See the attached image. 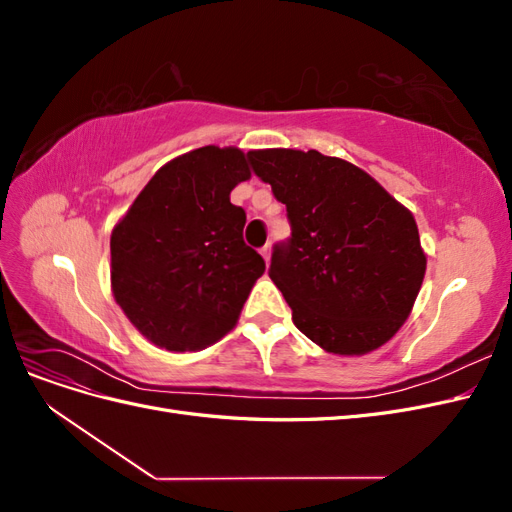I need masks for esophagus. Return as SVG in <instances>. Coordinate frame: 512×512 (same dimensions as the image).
Listing matches in <instances>:
<instances>
[{"label":"esophagus","mask_w":512,"mask_h":512,"mask_svg":"<svg viewBox=\"0 0 512 512\" xmlns=\"http://www.w3.org/2000/svg\"><path fill=\"white\" fill-rule=\"evenodd\" d=\"M260 254H262V258H265V262H269V258H271V243L262 245L260 247Z\"/></svg>","instance_id":"obj_1"}]
</instances>
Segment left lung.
Listing matches in <instances>:
<instances>
[{
  "label": "left lung",
  "mask_w": 512,
  "mask_h": 512,
  "mask_svg": "<svg viewBox=\"0 0 512 512\" xmlns=\"http://www.w3.org/2000/svg\"><path fill=\"white\" fill-rule=\"evenodd\" d=\"M247 160L286 205L292 232L273 245L269 277L297 329L333 354L389 342L425 277L412 213L365 170L316 149H260Z\"/></svg>",
  "instance_id": "8db88e82"
}]
</instances>
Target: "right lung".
<instances>
[{
	"label": "right lung",
	"mask_w": 512,
	"mask_h": 512,
	"mask_svg": "<svg viewBox=\"0 0 512 512\" xmlns=\"http://www.w3.org/2000/svg\"><path fill=\"white\" fill-rule=\"evenodd\" d=\"M250 179L237 147H200L164 164L111 235L115 301L151 344L192 352L237 324L265 260L230 203Z\"/></svg>",
	"instance_id": "1"
}]
</instances>
